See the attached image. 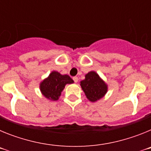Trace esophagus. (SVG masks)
I'll return each instance as SVG.
<instances>
[{
	"mask_svg": "<svg viewBox=\"0 0 151 151\" xmlns=\"http://www.w3.org/2000/svg\"><path fill=\"white\" fill-rule=\"evenodd\" d=\"M73 80H74V82H76V83H77L78 81V78L77 76H75V77H73Z\"/></svg>",
	"mask_w": 151,
	"mask_h": 151,
	"instance_id": "esophagus-1",
	"label": "esophagus"
}]
</instances>
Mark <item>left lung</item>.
I'll return each mask as SVG.
<instances>
[{"label": "left lung", "instance_id": "obj_1", "mask_svg": "<svg viewBox=\"0 0 151 151\" xmlns=\"http://www.w3.org/2000/svg\"><path fill=\"white\" fill-rule=\"evenodd\" d=\"M80 85L91 102H96L107 92V85L94 71L85 75V78L80 82Z\"/></svg>", "mask_w": 151, "mask_h": 151}]
</instances>
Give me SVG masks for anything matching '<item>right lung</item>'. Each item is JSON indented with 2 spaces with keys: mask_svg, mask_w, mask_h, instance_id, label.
Returning a JSON list of instances; mask_svg holds the SVG:
<instances>
[{
  "mask_svg": "<svg viewBox=\"0 0 151 151\" xmlns=\"http://www.w3.org/2000/svg\"><path fill=\"white\" fill-rule=\"evenodd\" d=\"M73 82V80L68 75H61L58 72L53 71L47 78L40 83V90L46 98L55 101L60 97L65 85Z\"/></svg>",
  "mask_w": 151,
  "mask_h": 151,
  "instance_id": "obj_1",
  "label": "right lung"
}]
</instances>
